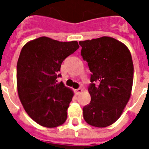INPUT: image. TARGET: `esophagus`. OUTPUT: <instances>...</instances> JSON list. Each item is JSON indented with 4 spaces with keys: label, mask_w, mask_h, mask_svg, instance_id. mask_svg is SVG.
<instances>
[{
    "label": "esophagus",
    "mask_w": 149,
    "mask_h": 149,
    "mask_svg": "<svg viewBox=\"0 0 149 149\" xmlns=\"http://www.w3.org/2000/svg\"><path fill=\"white\" fill-rule=\"evenodd\" d=\"M82 92H83V89H81V88L77 89V90H76V91H75V93H76V95H79V94H80Z\"/></svg>",
    "instance_id": "1"
}]
</instances>
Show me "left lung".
Returning a JSON list of instances; mask_svg holds the SVG:
<instances>
[{
  "label": "left lung",
  "mask_w": 149,
  "mask_h": 149,
  "mask_svg": "<svg viewBox=\"0 0 149 149\" xmlns=\"http://www.w3.org/2000/svg\"><path fill=\"white\" fill-rule=\"evenodd\" d=\"M79 43L92 72L88 89L91 100L83 108L84 120L93 127H107L120 118L131 97L132 55L124 43L108 36Z\"/></svg>",
  "instance_id": "left-lung-1"
}]
</instances>
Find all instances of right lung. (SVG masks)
I'll list each match as a JSON object with an SVG mask.
<instances>
[{"label": "right lung", "mask_w": 149, "mask_h": 149, "mask_svg": "<svg viewBox=\"0 0 149 149\" xmlns=\"http://www.w3.org/2000/svg\"><path fill=\"white\" fill-rule=\"evenodd\" d=\"M77 41L59 42L42 36L23 46L17 64V88L22 106L41 126L56 127L65 122L73 92L57 83L61 64L79 49Z\"/></svg>", "instance_id": "add662e5"}]
</instances>
